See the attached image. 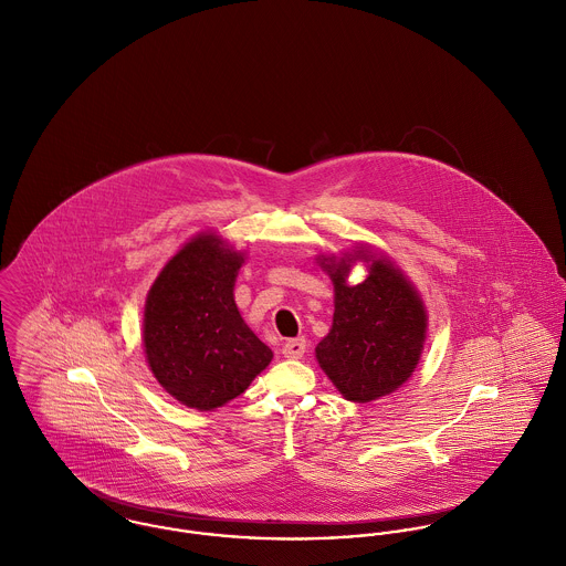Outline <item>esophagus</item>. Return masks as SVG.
<instances>
[{"instance_id":"esophagus-1","label":"esophagus","mask_w":566,"mask_h":566,"mask_svg":"<svg viewBox=\"0 0 566 566\" xmlns=\"http://www.w3.org/2000/svg\"><path fill=\"white\" fill-rule=\"evenodd\" d=\"M304 352H306V339H302V337L300 339H289L282 347V354L286 358H302Z\"/></svg>"}]
</instances>
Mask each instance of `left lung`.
<instances>
[{
	"instance_id": "1",
	"label": "left lung",
	"mask_w": 566,
	"mask_h": 566,
	"mask_svg": "<svg viewBox=\"0 0 566 566\" xmlns=\"http://www.w3.org/2000/svg\"><path fill=\"white\" fill-rule=\"evenodd\" d=\"M322 264L335 282V317L333 331L317 345L319 365L352 402H369L396 391L422 354L427 333L422 300L387 260H374L369 275L356 286L345 282L349 258Z\"/></svg>"
}]
</instances>
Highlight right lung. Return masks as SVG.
Returning <instances> with one entry per match:
<instances>
[{
  "mask_svg": "<svg viewBox=\"0 0 566 566\" xmlns=\"http://www.w3.org/2000/svg\"><path fill=\"white\" fill-rule=\"evenodd\" d=\"M240 262L217 235H197L164 266L146 300L148 365L170 396L199 411L240 396L273 358L235 308Z\"/></svg>",
  "mask_w": 566,
  "mask_h": 566,
  "instance_id": "1",
  "label": "right lung"
}]
</instances>
